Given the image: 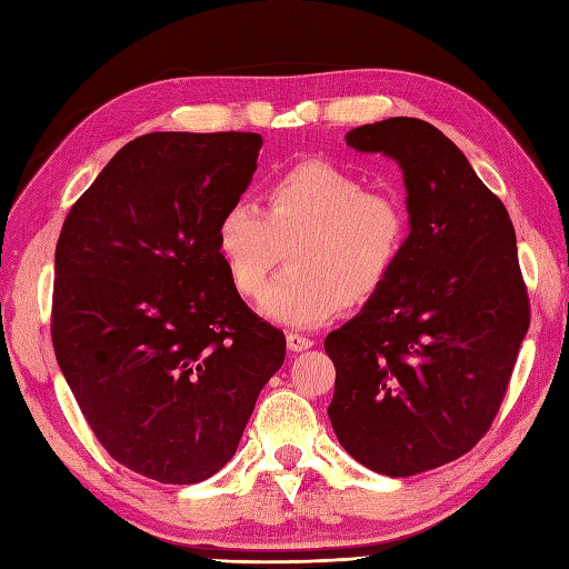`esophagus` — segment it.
Here are the masks:
<instances>
[{"mask_svg":"<svg viewBox=\"0 0 569 569\" xmlns=\"http://www.w3.org/2000/svg\"><path fill=\"white\" fill-rule=\"evenodd\" d=\"M287 348L292 352H303L313 348V340L307 336H299V332H287Z\"/></svg>","mask_w":569,"mask_h":569,"instance_id":"1","label":"esophagus"}]
</instances>
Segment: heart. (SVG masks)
Returning <instances> with one entry per match:
<instances>
[{"label": "heart", "mask_w": 569, "mask_h": 569, "mask_svg": "<svg viewBox=\"0 0 569 569\" xmlns=\"http://www.w3.org/2000/svg\"><path fill=\"white\" fill-rule=\"evenodd\" d=\"M266 210L233 202L217 221V251L243 299H256L289 248L292 268L270 284L260 311L277 323L311 328L342 303L362 307L391 280L410 221L389 192L323 159H303L262 190Z\"/></svg>", "instance_id": "1"}]
</instances>
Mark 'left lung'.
<instances>
[{
	"instance_id": "8db88e82",
	"label": "left lung",
	"mask_w": 569,
	"mask_h": 569,
	"mask_svg": "<svg viewBox=\"0 0 569 569\" xmlns=\"http://www.w3.org/2000/svg\"><path fill=\"white\" fill-rule=\"evenodd\" d=\"M345 140L400 163L410 237L381 292L328 332V418L352 459L408 478L456 461L488 432L531 303L507 207L447 134L389 118Z\"/></svg>"
}]
</instances>
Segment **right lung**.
Here are the masks:
<instances>
[{
  "instance_id": "obj_1",
  "label": "right lung",
  "mask_w": 569,
  "mask_h": 569,
  "mask_svg": "<svg viewBox=\"0 0 569 569\" xmlns=\"http://www.w3.org/2000/svg\"><path fill=\"white\" fill-rule=\"evenodd\" d=\"M256 132H149L69 210L54 251L50 336L101 447L166 485L237 453L284 336L233 289L217 221L258 166Z\"/></svg>"
}]
</instances>
